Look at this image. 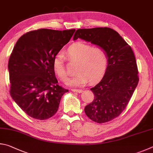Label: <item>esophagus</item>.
<instances>
[{
    "label": "esophagus",
    "instance_id": "esophagus-1",
    "mask_svg": "<svg viewBox=\"0 0 153 153\" xmlns=\"http://www.w3.org/2000/svg\"><path fill=\"white\" fill-rule=\"evenodd\" d=\"M71 91L73 92H76V93H79L83 91L82 89H71Z\"/></svg>",
    "mask_w": 153,
    "mask_h": 153
}]
</instances>
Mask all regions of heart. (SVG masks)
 Here are the masks:
<instances>
[{"mask_svg":"<svg viewBox=\"0 0 153 153\" xmlns=\"http://www.w3.org/2000/svg\"><path fill=\"white\" fill-rule=\"evenodd\" d=\"M69 60L77 62L76 75L67 84L72 86H81L89 80L94 82L103 76L108 64L107 52L104 48L83 42H76L67 49ZM53 68L61 81H66L68 73L64 65V58L62 53H58L53 58Z\"/></svg>","mask_w":153,"mask_h":153,"instance_id":"heart-1","label":"heart"}]
</instances>
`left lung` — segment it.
Returning a JSON list of instances; mask_svg holds the SVG:
<instances>
[{"label":"left lung","instance_id":"obj_1","mask_svg":"<svg viewBox=\"0 0 153 153\" xmlns=\"http://www.w3.org/2000/svg\"><path fill=\"white\" fill-rule=\"evenodd\" d=\"M81 38L102 47L108 64L101 81L91 90L94 100L85 112L95 122L102 124L118 117L128 105L139 81L132 49L117 31L109 27L77 29L74 40Z\"/></svg>","mask_w":153,"mask_h":153}]
</instances>
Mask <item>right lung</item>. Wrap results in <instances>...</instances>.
<instances>
[{
  "label": "right lung",
  "mask_w": 153,
  "mask_h": 153,
  "mask_svg": "<svg viewBox=\"0 0 153 153\" xmlns=\"http://www.w3.org/2000/svg\"><path fill=\"white\" fill-rule=\"evenodd\" d=\"M75 29H40L23 35L10 56V95L21 109L39 120L52 117L68 90L58 84L53 58L73 36Z\"/></svg>",
  "instance_id": "right-lung-1"
}]
</instances>
